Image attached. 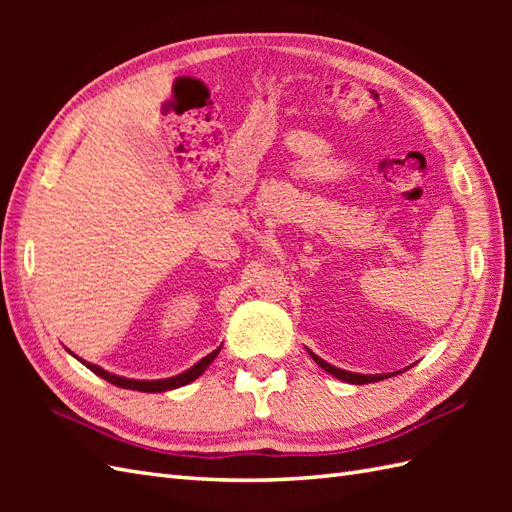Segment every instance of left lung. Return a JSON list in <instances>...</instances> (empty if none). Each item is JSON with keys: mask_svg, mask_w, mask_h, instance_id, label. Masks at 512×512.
Returning a JSON list of instances; mask_svg holds the SVG:
<instances>
[{"mask_svg": "<svg viewBox=\"0 0 512 512\" xmlns=\"http://www.w3.org/2000/svg\"><path fill=\"white\" fill-rule=\"evenodd\" d=\"M308 354L312 356V361L317 363L321 369H325V372L336 376L339 380H343V383H352V385H367V383H378V380H385V378H391L396 374H402V372H389V374H356V372H347V369H341V367H334L330 365L328 361H323V358H319L317 354H314L312 350H308Z\"/></svg>", "mask_w": 512, "mask_h": 512, "instance_id": "8db88e82", "label": "left lung"}]
</instances>
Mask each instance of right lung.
<instances>
[{"mask_svg": "<svg viewBox=\"0 0 512 512\" xmlns=\"http://www.w3.org/2000/svg\"><path fill=\"white\" fill-rule=\"evenodd\" d=\"M220 350H222V345L217 347V350H213L211 354H206L204 358H200V361L195 363L193 367L184 369L182 374H178V376H171V378H158V380H136V378H125V376H118V374L107 372V369H103V367H99V365H94V363L83 361V358H79V356H76V354H72L70 350H68V352H70L74 358H79V361H81L85 367L92 369V372H94L96 376L105 378L107 383H112V385H116V387H123V389L145 391V394H158V391L178 389V387H184V385L193 383V380L198 378V376H202V374H204V369L209 367V365L215 361L217 354H220Z\"/></svg>", "mask_w": 512, "mask_h": 512, "instance_id": "right-lung-1", "label": "right lung"}]
</instances>
